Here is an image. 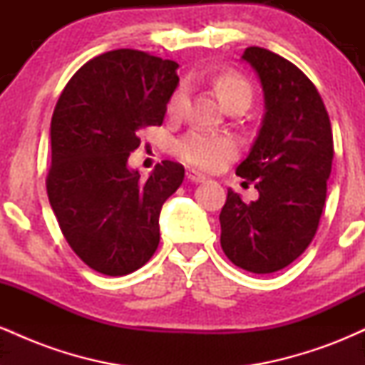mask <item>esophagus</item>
<instances>
[{
  "label": "esophagus",
  "instance_id": "34e87169",
  "mask_svg": "<svg viewBox=\"0 0 365 365\" xmlns=\"http://www.w3.org/2000/svg\"><path fill=\"white\" fill-rule=\"evenodd\" d=\"M187 178L190 180V182H195V183L206 182V177L200 173H197V171H187Z\"/></svg>",
  "mask_w": 365,
  "mask_h": 365
}]
</instances>
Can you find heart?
<instances>
[{"instance_id":"b5f03b06","label":"heart","mask_w":365,"mask_h":365,"mask_svg":"<svg viewBox=\"0 0 365 365\" xmlns=\"http://www.w3.org/2000/svg\"><path fill=\"white\" fill-rule=\"evenodd\" d=\"M215 87L225 106L233 101H240V99L250 103V98H252L250 83L242 75L233 72L217 73L215 78ZM185 87H178L170 98V115H178L182 111L183 104H185ZM235 153L237 148L233 140L226 139V137L211 135V133L206 132H190L177 144V154L183 161L195 166V168L207 171L221 168L225 163H228L230 159L235 156Z\"/></svg>"}]
</instances>
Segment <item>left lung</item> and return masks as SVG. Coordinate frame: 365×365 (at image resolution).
Segmentation results:
<instances>
[{
  "label": "left lung",
  "instance_id": "8db88e82",
  "mask_svg": "<svg viewBox=\"0 0 365 365\" xmlns=\"http://www.w3.org/2000/svg\"><path fill=\"white\" fill-rule=\"evenodd\" d=\"M264 91L261 130L237 175L255 183L244 202L230 188L220 215L221 249L255 274L283 269L307 249L319 226L333 163V132L316 86L269 49L247 48Z\"/></svg>",
  "mask_w": 365,
  "mask_h": 365
}]
</instances>
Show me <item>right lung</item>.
I'll return each instance as SVG.
<instances>
[{
  "label": "right lung",
  "mask_w": 365,
  "mask_h": 365,
  "mask_svg": "<svg viewBox=\"0 0 365 365\" xmlns=\"http://www.w3.org/2000/svg\"><path fill=\"white\" fill-rule=\"evenodd\" d=\"M177 70L137 49L103 53L77 70L54 108L49 204L73 252L101 274H130L153 257L159 212L185 177L173 161L148 180L127 165L140 130L165 120Z\"/></svg>",
  "instance_id": "1"
}]
</instances>
